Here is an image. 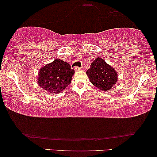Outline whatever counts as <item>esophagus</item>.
<instances>
[{
    "label": "esophagus",
    "mask_w": 157,
    "mask_h": 157,
    "mask_svg": "<svg viewBox=\"0 0 157 157\" xmlns=\"http://www.w3.org/2000/svg\"><path fill=\"white\" fill-rule=\"evenodd\" d=\"M74 70H75L76 71H80V70H81V67H74Z\"/></svg>",
    "instance_id": "obj_1"
}]
</instances>
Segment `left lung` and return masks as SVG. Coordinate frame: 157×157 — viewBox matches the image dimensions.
Returning a JSON list of instances; mask_svg holds the SVG:
<instances>
[{
  "label": "left lung",
  "mask_w": 157,
  "mask_h": 157,
  "mask_svg": "<svg viewBox=\"0 0 157 157\" xmlns=\"http://www.w3.org/2000/svg\"><path fill=\"white\" fill-rule=\"evenodd\" d=\"M86 74L91 83L101 90H109L117 81V71L101 58L92 62Z\"/></svg>",
  "instance_id": "1"
}]
</instances>
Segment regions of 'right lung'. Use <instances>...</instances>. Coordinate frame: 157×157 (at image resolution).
<instances>
[{"instance_id": "1", "label": "right lung", "mask_w": 157, "mask_h": 157, "mask_svg": "<svg viewBox=\"0 0 157 157\" xmlns=\"http://www.w3.org/2000/svg\"><path fill=\"white\" fill-rule=\"evenodd\" d=\"M74 74V70L69 64L60 59H56L40 69L37 83L47 92L59 93L71 83Z\"/></svg>"}]
</instances>
